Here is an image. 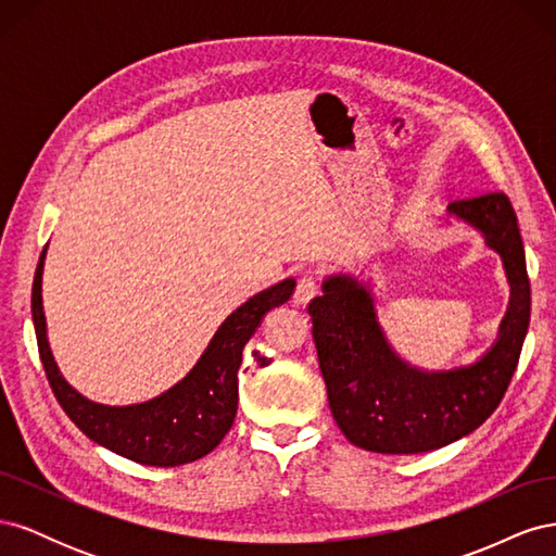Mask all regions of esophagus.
<instances>
[{"label":"esophagus","mask_w":556,"mask_h":556,"mask_svg":"<svg viewBox=\"0 0 556 556\" xmlns=\"http://www.w3.org/2000/svg\"><path fill=\"white\" fill-rule=\"evenodd\" d=\"M317 294V282L313 276H304L296 282V290H294V304L296 306H306L308 301Z\"/></svg>","instance_id":"1"}]
</instances>
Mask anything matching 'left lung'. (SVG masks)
<instances>
[{
    "instance_id": "left-lung-1",
    "label": "left lung",
    "mask_w": 556,
    "mask_h": 556,
    "mask_svg": "<svg viewBox=\"0 0 556 556\" xmlns=\"http://www.w3.org/2000/svg\"><path fill=\"white\" fill-rule=\"evenodd\" d=\"M482 233L501 257L510 299L496 341L466 366L425 371L401 359L378 323L374 282L331 274L308 306L329 408L345 439L368 452L419 454L476 431L506 394L527 339L531 288L517 215L503 192L452 201L443 223Z\"/></svg>"
}]
</instances>
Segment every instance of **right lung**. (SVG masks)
<instances>
[{
  "instance_id": "add662e5",
  "label": "right lung",
  "mask_w": 556,
  "mask_h": 556,
  "mask_svg": "<svg viewBox=\"0 0 556 556\" xmlns=\"http://www.w3.org/2000/svg\"><path fill=\"white\" fill-rule=\"evenodd\" d=\"M43 248L31 285L39 355L62 410L90 441L143 466H180L197 462L225 439L239 408V368L243 348L262 325V317L294 294V278L250 296L217 327L206 350L185 378L160 396L129 406L90 401L66 382L48 343L43 313Z\"/></svg>"
}]
</instances>
